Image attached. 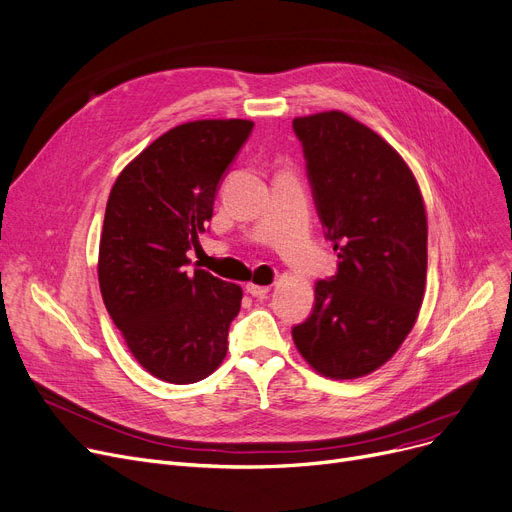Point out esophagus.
Returning <instances> with one entry per match:
<instances>
[{"label": "esophagus", "instance_id": "esophagus-1", "mask_svg": "<svg viewBox=\"0 0 512 512\" xmlns=\"http://www.w3.org/2000/svg\"><path fill=\"white\" fill-rule=\"evenodd\" d=\"M246 291H248V294L256 296V298H264V296L269 294V291H271V285H258V283H248V285H246Z\"/></svg>", "mask_w": 512, "mask_h": 512}]
</instances>
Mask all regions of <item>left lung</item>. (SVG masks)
Listing matches in <instances>:
<instances>
[{
	"instance_id": "1",
	"label": "left lung",
	"mask_w": 512,
	"mask_h": 512,
	"mask_svg": "<svg viewBox=\"0 0 512 512\" xmlns=\"http://www.w3.org/2000/svg\"><path fill=\"white\" fill-rule=\"evenodd\" d=\"M316 210L339 264L314 287L294 344L329 379H358L415 327L427 283V210L417 177L379 133L342 110L294 118Z\"/></svg>"
}]
</instances>
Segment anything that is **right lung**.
Listing matches in <instances>:
<instances>
[{"instance_id":"obj_1","label":"right lung","mask_w":512,"mask_h":512,"mask_svg":"<svg viewBox=\"0 0 512 512\" xmlns=\"http://www.w3.org/2000/svg\"><path fill=\"white\" fill-rule=\"evenodd\" d=\"M254 123L206 118L177 125L137 154L112 185L97 256L108 314L129 352L160 381L206 379L227 356L239 285L196 269L218 181Z\"/></svg>"}]
</instances>
